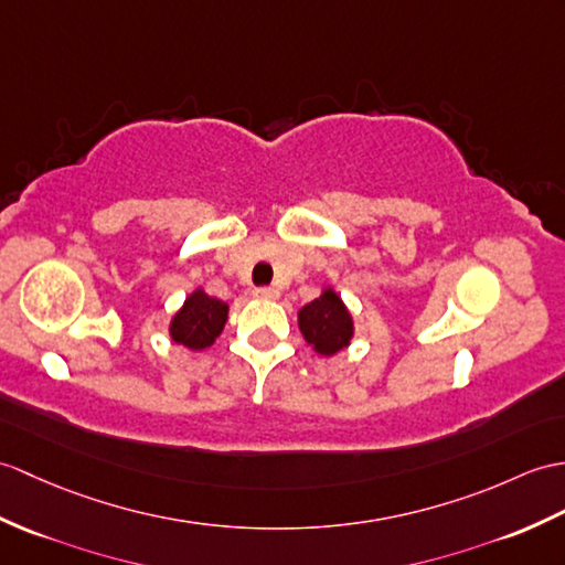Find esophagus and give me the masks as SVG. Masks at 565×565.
Wrapping results in <instances>:
<instances>
[{
  "label": "esophagus",
  "instance_id": "1",
  "mask_svg": "<svg viewBox=\"0 0 565 565\" xmlns=\"http://www.w3.org/2000/svg\"><path fill=\"white\" fill-rule=\"evenodd\" d=\"M253 296H255V298H262V300H274V298H279V288H274V286H257V288H253Z\"/></svg>",
  "mask_w": 565,
  "mask_h": 565
}]
</instances>
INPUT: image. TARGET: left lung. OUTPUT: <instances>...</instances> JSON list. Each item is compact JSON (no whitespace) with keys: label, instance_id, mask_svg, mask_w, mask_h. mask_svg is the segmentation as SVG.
Here are the masks:
<instances>
[{"label":"left lung","instance_id":"obj_1","mask_svg":"<svg viewBox=\"0 0 565 565\" xmlns=\"http://www.w3.org/2000/svg\"><path fill=\"white\" fill-rule=\"evenodd\" d=\"M298 327L306 342L315 347L322 356H332L339 349L349 344L353 334V322L349 312L334 291H324L320 298L298 312Z\"/></svg>","mask_w":565,"mask_h":565}]
</instances>
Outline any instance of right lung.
Listing matches in <instances>:
<instances>
[{"label": "right lung", "instance_id": "add662e5", "mask_svg": "<svg viewBox=\"0 0 565 565\" xmlns=\"http://www.w3.org/2000/svg\"><path fill=\"white\" fill-rule=\"evenodd\" d=\"M226 320L228 306L223 300L206 296L204 291H194L170 322V337L182 347L200 351L214 344Z\"/></svg>", "mask_w": 565, "mask_h": 565}]
</instances>
